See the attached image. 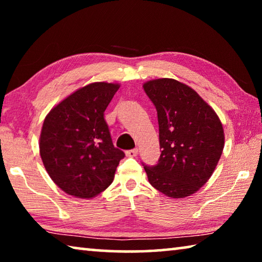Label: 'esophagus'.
I'll return each instance as SVG.
<instances>
[{
  "label": "esophagus",
  "instance_id": "34e87169",
  "mask_svg": "<svg viewBox=\"0 0 262 262\" xmlns=\"http://www.w3.org/2000/svg\"><path fill=\"white\" fill-rule=\"evenodd\" d=\"M137 154H139V149H137V148L128 150V151H126V155L128 157H136Z\"/></svg>",
  "mask_w": 262,
  "mask_h": 262
}]
</instances>
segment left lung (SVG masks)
<instances>
[{
	"label": "left lung",
	"mask_w": 262,
	"mask_h": 262,
	"mask_svg": "<svg viewBox=\"0 0 262 262\" xmlns=\"http://www.w3.org/2000/svg\"><path fill=\"white\" fill-rule=\"evenodd\" d=\"M157 110L158 163L144 166L152 187L168 198L181 199L198 192L219 163L224 130L219 115L196 91L173 78L143 84Z\"/></svg>",
	"instance_id": "obj_1"
}]
</instances>
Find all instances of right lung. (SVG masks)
Returning a JSON list of instances; mask_svg holds the SVG:
<instances>
[{
  "mask_svg": "<svg viewBox=\"0 0 262 262\" xmlns=\"http://www.w3.org/2000/svg\"><path fill=\"white\" fill-rule=\"evenodd\" d=\"M119 88L118 83L88 84L54 106L43 120L39 140L43 166L57 187L72 196L100 194L125 157L113 145L104 119Z\"/></svg>",
  "mask_w": 262,
  "mask_h": 262,
  "instance_id": "add662e5",
  "label": "right lung"
}]
</instances>
